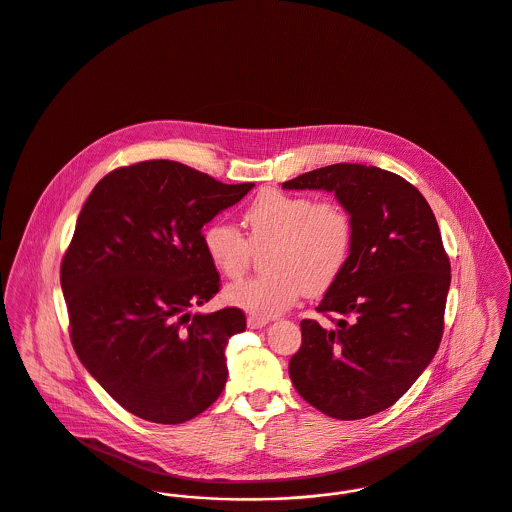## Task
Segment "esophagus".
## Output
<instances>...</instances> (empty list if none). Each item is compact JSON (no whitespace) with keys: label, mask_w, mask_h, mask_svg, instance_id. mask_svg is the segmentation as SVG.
<instances>
[{"label":"esophagus","mask_w":512,"mask_h":512,"mask_svg":"<svg viewBox=\"0 0 512 512\" xmlns=\"http://www.w3.org/2000/svg\"><path fill=\"white\" fill-rule=\"evenodd\" d=\"M270 320L268 318H260V316H248V320H246V324H248V328H252V330H256V328H262V326H266Z\"/></svg>","instance_id":"34e87169"}]
</instances>
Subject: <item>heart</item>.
Segmentation results:
<instances>
[{
    "label": "heart",
    "mask_w": 512,
    "mask_h": 512,
    "mask_svg": "<svg viewBox=\"0 0 512 512\" xmlns=\"http://www.w3.org/2000/svg\"><path fill=\"white\" fill-rule=\"evenodd\" d=\"M242 223L248 237L223 221L207 225L205 256L217 272L235 279L248 268L252 248L268 246V272L225 289L229 305L260 318L293 307L305 291L322 293L334 285L355 242V221L345 205L305 194L264 190L244 209Z\"/></svg>",
    "instance_id": "heart-1"
}]
</instances>
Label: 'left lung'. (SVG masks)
Instances as JSON below:
<instances>
[{
  "label": "left lung",
  "instance_id": "8db88e82",
  "mask_svg": "<svg viewBox=\"0 0 512 512\" xmlns=\"http://www.w3.org/2000/svg\"><path fill=\"white\" fill-rule=\"evenodd\" d=\"M283 188L334 192L355 221L351 258L316 307L336 328L301 322L291 382L330 417L375 415L408 392L443 338L450 260L433 209L406 178L351 163L305 172Z\"/></svg>",
  "mask_w": 512,
  "mask_h": 512
}]
</instances>
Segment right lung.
Instances as JSON below:
<instances>
[{
    "label": "right lung",
    "mask_w": 512,
    "mask_h": 512,
    "mask_svg": "<svg viewBox=\"0 0 512 512\" xmlns=\"http://www.w3.org/2000/svg\"><path fill=\"white\" fill-rule=\"evenodd\" d=\"M252 186L141 161L108 172L77 217L60 270L69 338L104 390L145 421L184 423L225 388V345L244 332V312L188 310L221 287L202 227Z\"/></svg>",
    "instance_id": "obj_1"
}]
</instances>
